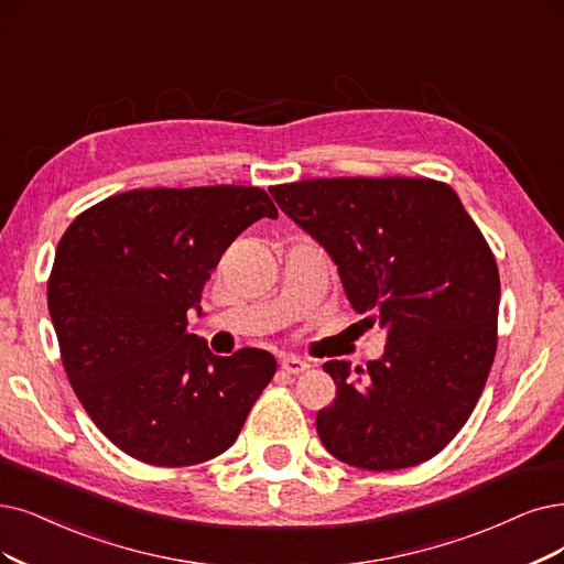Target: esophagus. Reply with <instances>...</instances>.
<instances>
[{"label": "esophagus", "mask_w": 564, "mask_h": 564, "mask_svg": "<svg viewBox=\"0 0 564 564\" xmlns=\"http://www.w3.org/2000/svg\"><path fill=\"white\" fill-rule=\"evenodd\" d=\"M308 367H311L308 360H304V358H300V356H285V358L281 360V369H283L285 373H304Z\"/></svg>", "instance_id": "34e87169"}]
</instances>
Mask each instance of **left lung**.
I'll list each match as a JSON object with an SVG mask.
<instances>
[{"label":"left lung","instance_id":"1","mask_svg":"<svg viewBox=\"0 0 564 564\" xmlns=\"http://www.w3.org/2000/svg\"><path fill=\"white\" fill-rule=\"evenodd\" d=\"M335 260L346 297L386 335L381 360L323 369L337 398L316 415L337 460L421 465L471 415L495 360L499 271L451 185L434 178H311L269 187Z\"/></svg>","mask_w":564,"mask_h":564}]
</instances>
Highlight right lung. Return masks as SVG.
I'll list each match as a JSON object with an SVG mask.
<instances>
[{
    "instance_id": "1",
    "label": "right lung",
    "mask_w": 564,
    "mask_h": 564,
    "mask_svg": "<svg viewBox=\"0 0 564 564\" xmlns=\"http://www.w3.org/2000/svg\"><path fill=\"white\" fill-rule=\"evenodd\" d=\"M253 185L111 195L62 235L48 311L62 365L93 423L122 453L187 467L225 453L276 373L260 348L220 358L187 335V311L227 246L276 218Z\"/></svg>"
}]
</instances>
